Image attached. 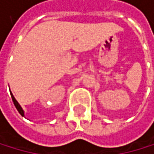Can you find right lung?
Instances as JSON below:
<instances>
[{"label":"right lung","mask_w":154,"mask_h":154,"mask_svg":"<svg viewBox=\"0 0 154 154\" xmlns=\"http://www.w3.org/2000/svg\"><path fill=\"white\" fill-rule=\"evenodd\" d=\"M11 94V98H12V100H13V103H14V105L16 106V108H17V110L19 111V113L21 115L22 117H24V111H23V109H22V107L20 105V103L17 102V100L15 99V97H14V95L12 93H10Z\"/></svg>","instance_id":"1"}]
</instances>
